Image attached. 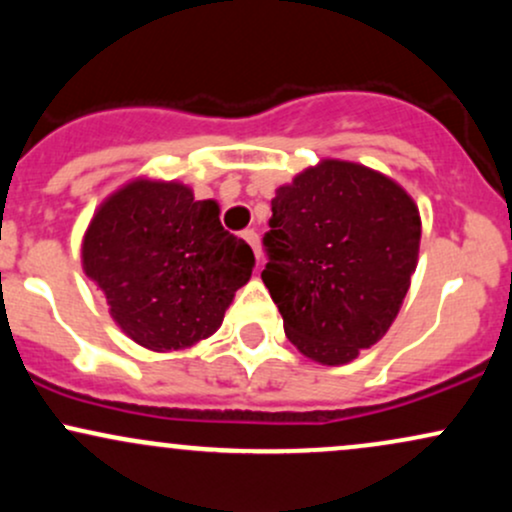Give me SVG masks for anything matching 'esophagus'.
Wrapping results in <instances>:
<instances>
[{
    "label": "esophagus",
    "instance_id": "obj_1",
    "mask_svg": "<svg viewBox=\"0 0 512 512\" xmlns=\"http://www.w3.org/2000/svg\"><path fill=\"white\" fill-rule=\"evenodd\" d=\"M243 238H245V240H248V243H250V248H252V250H255L257 264H260V262H262V248H260V236H257V233H255V231H252V228H250V231H245V233H243Z\"/></svg>",
    "mask_w": 512,
    "mask_h": 512
}]
</instances>
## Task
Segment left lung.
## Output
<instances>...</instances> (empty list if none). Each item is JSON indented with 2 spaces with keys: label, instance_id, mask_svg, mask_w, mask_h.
<instances>
[{
  "label": "left lung",
  "instance_id": "8db88e82",
  "mask_svg": "<svg viewBox=\"0 0 512 512\" xmlns=\"http://www.w3.org/2000/svg\"><path fill=\"white\" fill-rule=\"evenodd\" d=\"M262 281L289 342L322 366H344L385 337L411 286L421 214L390 175L322 158L272 199Z\"/></svg>",
  "mask_w": 512,
  "mask_h": 512
}]
</instances>
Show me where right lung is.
Returning a JSON list of instances; mask_svg holds the SVG:
<instances>
[{"label": "right lung", "instance_id": "add662e5", "mask_svg": "<svg viewBox=\"0 0 512 512\" xmlns=\"http://www.w3.org/2000/svg\"><path fill=\"white\" fill-rule=\"evenodd\" d=\"M216 199L180 180H127L98 204L81 240L84 274L110 317L144 349H190L221 327L255 267L250 245L223 231Z\"/></svg>", "mask_w": 512, "mask_h": 512}]
</instances>
